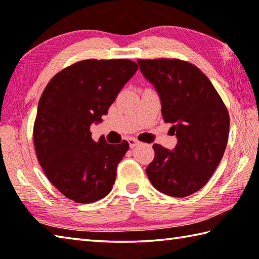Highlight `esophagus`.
Segmentation results:
<instances>
[{
  "label": "esophagus",
  "mask_w": 259,
  "mask_h": 259,
  "mask_svg": "<svg viewBox=\"0 0 259 259\" xmlns=\"http://www.w3.org/2000/svg\"><path fill=\"white\" fill-rule=\"evenodd\" d=\"M127 141H128L131 148H134V147H137L140 144L139 140H137L135 138H128V139H127Z\"/></svg>",
  "instance_id": "esophagus-1"
}]
</instances>
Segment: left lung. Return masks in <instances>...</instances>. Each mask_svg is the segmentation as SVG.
Listing matches in <instances>:
<instances>
[{"label": "left lung", "mask_w": 259, "mask_h": 259, "mask_svg": "<svg viewBox=\"0 0 259 259\" xmlns=\"http://www.w3.org/2000/svg\"><path fill=\"white\" fill-rule=\"evenodd\" d=\"M160 95L165 122L178 137L174 150L153 144L147 175L158 191L184 198L209 181L223 158L230 116L214 85L197 66L180 59H139Z\"/></svg>", "instance_id": "obj_1"}]
</instances>
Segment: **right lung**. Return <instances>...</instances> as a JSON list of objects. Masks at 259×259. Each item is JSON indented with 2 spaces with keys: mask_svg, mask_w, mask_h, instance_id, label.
Instances as JSON below:
<instances>
[{
  "mask_svg": "<svg viewBox=\"0 0 259 259\" xmlns=\"http://www.w3.org/2000/svg\"><path fill=\"white\" fill-rule=\"evenodd\" d=\"M127 59H89L59 71L40 95L33 139L44 174L63 196L79 203L111 191L117 166L128 142L92 139L90 127L101 121L127 80L138 70Z\"/></svg>",
  "mask_w": 259,
  "mask_h": 259,
  "instance_id": "1",
  "label": "right lung"
}]
</instances>
